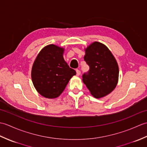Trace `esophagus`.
<instances>
[{
    "instance_id": "obj_1",
    "label": "esophagus",
    "mask_w": 147,
    "mask_h": 147,
    "mask_svg": "<svg viewBox=\"0 0 147 147\" xmlns=\"http://www.w3.org/2000/svg\"><path fill=\"white\" fill-rule=\"evenodd\" d=\"M76 75L77 76H80V74H81V71L79 69H76Z\"/></svg>"
}]
</instances>
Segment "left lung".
Listing matches in <instances>:
<instances>
[{"label": "left lung", "mask_w": 147, "mask_h": 147, "mask_svg": "<svg viewBox=\"0 0 147 147\" xmlns=\"http://www.w3.org/2000/svg\"><path fill=\"white\" fill-rule=\"evenodd\" d=\"M84 60L89 65L83 82L95 98L108 95L117 85L119 68L116 60L105 45L95 42L85 50Z\"/></svg>", "instance_id": "obj_1"}]
</instances>
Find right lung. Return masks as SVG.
<instances>
[{
  "instance_id": "1",
  "label": "right lung",
  "mask_w": 147,
  "mask_h": 147,
  "mask_svg": "<svg viewBox=\"0 0 147 147\" xmlns=\"http://www.w3.org/2000/svg\"><path fill=\"white\" fill-rule=\"evenodd\" d=\"M63 52L64 49L49 45L40 52L34 62L32 82L38 92L44 97H58L69 80L76 74L65 62Z\"/></svg>"
}]
</instances>
